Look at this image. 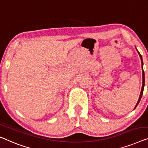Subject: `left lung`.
Here are the masks:
<instances>
[{"label": "left lung", "instance_id": "obj_1", "mask_svg": "<svg viewBox=\"0 0 148 148\" xmlns=\"http://www.w3.org/2000/svg\"><path fill=\"white\" fill-rule=\"evenodd\" d=\"M138 53H139V54H140V58H141V60H142V70H143V72H142V78H143V80H143V83H142V90H141L140 95V97H139V100H138V101L137 103H136V106H135V108H136L137 107V106L138 105L139 102H140V100H141V98H142V94H143V92H144V84H145V75H144V70H143V61H142V55H141V54H140V52H138Z\"/></svg>", "mask_w": 148, "mask_h": 148}]
</instances>
